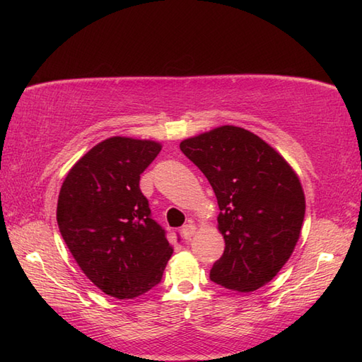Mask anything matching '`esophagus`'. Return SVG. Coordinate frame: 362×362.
I'll return each mask as SVG.
<instances>
[{"mask_svg": "<svg viewBox=\"0 0 362 362\" xmlns=\"http://www.w3.org/2000/svg\"><path fill=\"white\" fill-rule=\"evenodd\" d=\"M194 233H196V226L191 224V222H188V224L182 227V236L185 238V240H191V236Z\"/></svg>", "mask_w": 362, "mask_h": 362, "instance_id": "obj_1", "label": "esophagus"}]
</instances>
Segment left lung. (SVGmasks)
<instances>
[{
  "instance_id": "8db88e82",
  "label": "left lung",
  "mask_w": 362,
  "mask_h": 362,
  "mask_svg": "<svg viewBox=\"0 0 362 362\" xmlns=\"http://www.w3.org/2000/svg\"><path fill=\"white\" fill-rule=\"evenodd\" d=\"M209 179L226 249L210 279L238 292L271 281L289 259L305 218L297 174L279 152L243 127L221 126L180 143Z\"/></svg>"
}]
</instances>
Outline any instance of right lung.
Returning a JSON list of instances; mask_svg holds the SVG:
<instances>
[{
	"mask_svg": "<svg viewBox=\"0 0 362 362\" xmlns=\"http://www.w3.org/2000/svg\"><path fill=\"white\" fill-rule=\"evenodd\" d=\"M160 151L157 141L107 138L70 169L60 188V235L82 272L107 296L124 300L148 292L173 255L140 189V175Z\"/></svg>",
	"mask_w": 362,
	"mask_h": 362,
	"instance_id": "right-lung-1",
	"label": "right lung"
}]
</instances>
